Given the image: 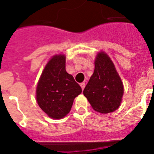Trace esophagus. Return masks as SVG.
Instances as JSON below:
<instances>
[{"label":"esophagus","mask_w":154,"mask_h":154,"mask_svg":"<svg viewBox=\"0 0 154 154\" xmlns=\"http://www.w3.org/2000/svg\"><path fill=\"white\" fill-rule=\"evenodd\" d=\"M80 86L82 87V89L83 90L84 88H85V82H82V83H80Z\"/></svg>","instance_id":"esophagus-1"}]
</instances>
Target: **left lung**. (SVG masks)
Instances as JSON below:
<instances>
[{
	"label": "left lung",
	"instance_id": "left-lung-1",
	"mask_svg": "<svg viewBox=\"0 0 154 154\" xmlns=\"http://www.w3.org/2000/svg\"><path fill=\"white\" fill-rule=\"evenodd\" d=\"M84 96L94 110L101 113L117 109L122 101L123 85L109 57L99 52L95 61V70L83 90Z\"/></svg>",
	"mask_w": 154,
	"mask_h": 154
}]
</instances>
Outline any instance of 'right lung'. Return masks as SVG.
Here are the masks:
<instances>
[{"mask_svg":"<svg viewBox=\"0 0 154 154\" xmlns=\"http://www.w3.org/2000/svg\"><path fill=\"white\" fill-rule=\"evenodd\" d=\"M82 88L65 70V55H55L45 68L36 90L38 104L49 117L61 119L70 112Z\"/></svg>","mask_w":154,"mask_h":154,"instance_id":"add662e5","label":"right lung"}]
</instances>
